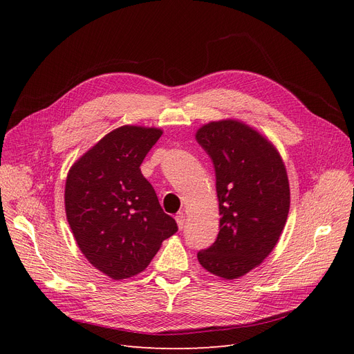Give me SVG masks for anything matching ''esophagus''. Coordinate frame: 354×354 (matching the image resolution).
<instances>
[{
    "instance_id": "1",
    "label": "esophagus",
    "mask_w": 354,
    "mask_h": 354,
    "mask_svg": "<svg viewBox=\"0 0 354 354\" xmlns=\"http://www.w3.org/2000/svg\"><path fill=\"white\" fill-rule=\"evenodd\" d=\"M175 219H176V224H178V227H179V230H182V228L185 227V221H187V216H185L183 212H178L176 216H175Z\"/></svg>"
}]
</instances>
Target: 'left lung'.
<instances>
[{"label": "left lung", "mask_w": 354, "mask_h": 354, "mask_svg": "<svg viewBox=\"0 0 354 354\" xmlns=\"http://www.w3.org/2000/svg\"><path fill=\"white\" fill-rule=\"evenodd\" d=\"M195 138L211 156L219 205V234L198 261L224 278L248 274L271 254L290 211V183L277 147L250 124L222 119Z\"/></svg>", "instance_id": "1"}]
</instances>
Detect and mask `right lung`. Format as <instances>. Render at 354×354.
<instances>
[{
  "instance_id": "1",
  "label": "right lung",
  "mask_w": 354,
  "mask_h": 354,
  "mask_svg": "<svg viewBox=\"0 0 354 354\" xmlns=\"http://www.w3.org/2000/svg\"><path fill=\"white\" fill-rule=\"evenodd\" d=\"M159 127L111 130L71 165L64 207L87 261L113 280L145 271L176 222L163 212L140 165L162 136Z\"/></svg>"
}]
</instances>
